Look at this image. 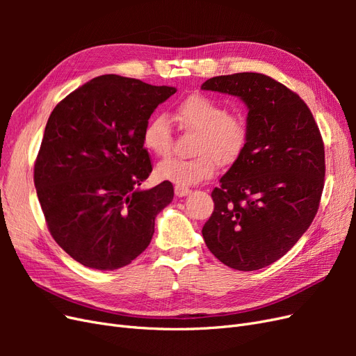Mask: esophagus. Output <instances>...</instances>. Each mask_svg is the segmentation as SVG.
I'll return each mask as SVG.
<instances>
[{
	"instance_id": "esophagus-1",
	"label": "esophagus",
	"mask_w": 356,
	"mask_h": 356,
	"mask_svg": "<svg viewBox=\"0 0 356 356\" xmlns=\"http://www.w3.org/2000/svg\"><path fill=\"white\" fill-rule=\"evenodd\" d=\"M190 191H191V190H190L188 187H182V186H175V195H177L178 197H184V196H187Z\"/></svg>"
}]
</instances>
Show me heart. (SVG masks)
I'll return each instance as SVG.
<instances>
[{"mask_svg": "<svg viewBox=\"0 0 356 356\" xmlns=\"http://www.w3.org/2000/svg\"><path fill=\"white\" fill-rule=\"evenodd\" d=\"M175 118L187 132L196 134L193 159H168L157 165L159 178L177 186H195L213 177L220 165H232L241 157L250 139L245 117L227 113V108L203 93H193L178 102ZM141 141L145 149L157 157H168L174 136L166 115H154L143 129Z\"/></svg>", "mask_w": 356, "mask_h": 356, "instance_id": "obj_1", "label": "heart"}]
</instances>
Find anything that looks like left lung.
<instances>
[{
  "label": "left lung",
  "instance_id": "left-lung-1",
  "mask_svg": "<svg viewBox=\"0 0 356 356\" xmlns=\"http://www.w3.org/2000/svg\"><path fill=\"white\" fill-rule=\"evenodd\" d=\"M202 89L239 96L250 108V139L211 193L203 239L225 266L258 270L284 257L314 221L325 181L324 141L306 102L268 75H220Z\"/></svg>",
  "mask_w": 356,
  "mask_h": 356
}]
</instances>
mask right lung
Here are the masks:
<instances>
[{"mask_svg": "<svg viewBox=\"0 0 356 356\" xmlns=\"http://www.w3.org/2000/svg\"><path fill=\"white\" fill-rule=\"evenodd\" d=\"M175 88L101 75L51 111L34 163V184L47 229L80 264L127 266L147 250L156 215L174 199L163 181L138 190L153 170L141 135Z\"/></svg>", "mask_w": 356, "mask_h": 356, "instance_id": "add662e5", "label": "right lung"}]
</instances>
